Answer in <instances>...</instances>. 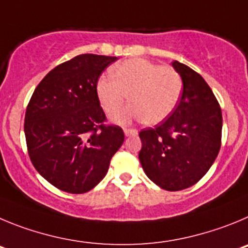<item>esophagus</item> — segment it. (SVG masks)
Here are the masks:
<instances>
[{"label": "esophagus", "instance_id": "1", "mask_svg": "<svg viewBox=\"0 0 248 248\" xmlns=\"http://www.w3.org/2000/svg\"><path fill=\"white\" fill-rule=\"evenodd\" d=\"M124 135L127 136V137H129V136H135V135H137V129H135V128H124Z\"/></svg>", "mask_w": 248, "mask_h": 248}]
</instances>
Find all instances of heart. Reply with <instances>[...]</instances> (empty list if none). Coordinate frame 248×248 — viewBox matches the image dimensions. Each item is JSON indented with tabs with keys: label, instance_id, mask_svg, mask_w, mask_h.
Segmentation results:
<instances>
[{
	"label": "heart",
	"instance_id": "1",
	"mask_svg": "<svg viewBox=\"0 0 248 248\" xmlns=\"http://www.w3.org/2000/svg\"><path fill=\"white\" fill-rule=\"evenodd\" d=\"M96 90L108 116L118 115L130 95L133 105L116 117V122L135 119L155 124L169 117L179 104L183 79L174 68L136 58L113 66L112 77L100 78Z\"/></svg>",
	"mask_w": 248,
	"mask_h": 248
}]
</instances>
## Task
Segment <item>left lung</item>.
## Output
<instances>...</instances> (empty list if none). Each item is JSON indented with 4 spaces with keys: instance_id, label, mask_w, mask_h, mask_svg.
<instances>
[{
    "instance_id": "obj_1",
    "label": "left lung",
    "mask_w": 248,
    "mask_h": 248,
    "mask_svg": "<svg viewBox=\"0 0 248 248\" xmlns=\"http://www.w3.org/2000/svg\"><path fill=\"white\" fill-rule=\"evenodd\" d=\"M183 79L179 104L168 119L140 132V162L153 183L168 191L196 184L221 147L222 113L213 90L193 69L174 60Z\"/></svg>"
}]
</instances>
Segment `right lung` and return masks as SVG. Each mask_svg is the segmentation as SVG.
<instances>
[{
    "label": "right lung",
    "mask_w": 248,
    "mask_h": 248,
    "mask_svg": "<svg viewBox=\"0 0 248 248\" xmlns=\"http://www.w3.org/2000/svg\"><path fill=\"white\" fill-rule=\"evenodd\" d=\"M116 57L81 54L59 64L35 88L26 110L27 149L37 171L55 188L82 194L106 175L124 140L106 124L97 80Z\"/></svg>",
    "instance_id": "right-lung-1"
}]
</instances>
